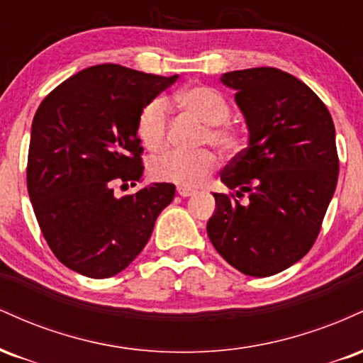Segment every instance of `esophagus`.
Segmentation results:
<instances>
[{"instance_id": "obj_1", "label": "esophagus", "mask_w": 363, "mask_h": 363, "mask_svg": "<svg viewBox=\"0 0 363 363\" xmlns=\"http://www.w3.org/2000/svg\"><path fill=\"white\" fill-rule=\"evenodd\" d=\"M177 193L182 196V198H187V196H193L196 191L194 189H191V187H182V186H179L177 187Z\"/></svg>"}]
</instances>
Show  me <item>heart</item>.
I'll use <instances>...</instances> for the list:
<instances>
[{
  "label": "heart",
  "mask_w": 363,
  "mask_h": 363,
  "mask_svg": "<svg viewBox=\"0 0 363 363\" xmlns=\"http://www.w3.org/2000/svg\"><path fill=\"white\" fill-rule=\"evenodd\" d=\"M177 106L191 118L201 121L198 147L213 145L222 153H234L240 147V131L230 119V102L213 86L194 85L176 95ZM169 107L165 99L147 102L136 118V135L145 148L153 153L169 147ZM218 167V158L211 150L172 152L150 162V176L162 182L182 187L203 184Z\"/></svg>",
  "instance_id": "obj_1"
}]
</instances>
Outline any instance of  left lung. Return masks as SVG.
I'll use <instances>...</instances> for the list:
<instances>
[{
  "label": "left lung",
  "mask_w": 363,
  "mask_h": 363,
  "mask_svg": "<svg viewBox=\"0 0 363 363\" xmlns=\"http://www.w3.org/2000/svg\"><path fill=\"white\" fill-rule=\"evenodd\" d=\"M249 126V145L220 172L208 237L249 277H272L314 245L338 182L335 124L306 83L278 68L225 73ZM236 189L235 194L231 191ZM248 194L245 203L237 197Z\"/></svg>",
  "instance_id": "obj_1"
}]
</instances>
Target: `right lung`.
Returning <instances> with one entry per match:
<instances>
[{
    "label": "right lung",
    "mask_w": 363,
    "mask_h": 363,
    "mask_svg": "<svg viewBox=\"0 0 363 363\" xmlns=\"http://www.w3.org/2000/svg\"><path fill=\"white\" fill-rule=\"evenodd\" d=\"M176 80L177 74L97 65L40 102L32 121L27 189L45 242L66 268L109 278L147 245L176 186L155 182L119 199L112 186L141 181L136 118Z\"/></svg>",
    "instance_id": "1"
}]
</instances>
